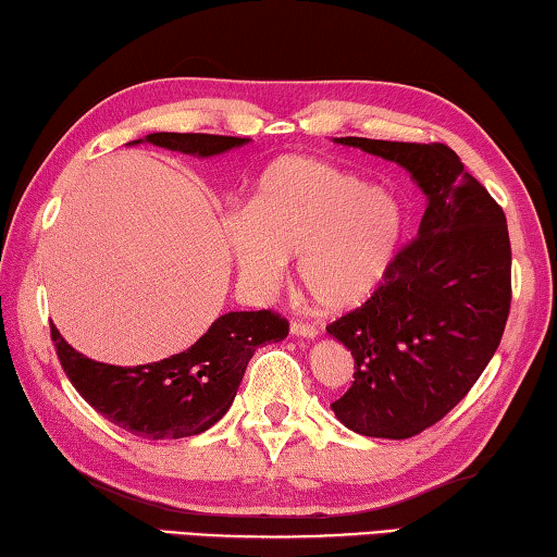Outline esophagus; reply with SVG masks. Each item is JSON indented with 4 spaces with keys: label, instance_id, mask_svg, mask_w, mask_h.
<instances>
[{
    "label": "esophagus",
    "instance_id": "34e87169",
    "mask_svg": "<svg viewBox=\"0 0 557 557\" xmlns=\"http://www.w3.org/2000/svg\"><path fill=\"white\" fill-rule=\"evenodd\" d=\"M290 333L313 339L318 335V327L310 325V323H304V320H294V323H290Z\"/></svg>",
    "mask_w": 557,
    "mask_h": 557
}]
</instances>
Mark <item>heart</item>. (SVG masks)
Segmentation results:
<instances>
[{"mask_svg": "<svg viewBox=\"0 0 557 557\" xmlns=\"http://www.w3.org/2000/svg\"><path fill=\"white\" fill-rule=\"evenodd\" d=\"M406 234L401 198L335 163L286 156L259 175L249 214H232L227 239L242 278L284 284L298 257L300 284L330 313L364 306L392 271Z\"/></svg>", "mask_w": 557, "mask_h": 557, "instance_id": "1", "label": "heart"}]
</instances>
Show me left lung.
<instances>
[{
  "label": "left lung",
  "mask_w": 557,
  "mask_h": 557,
  "mask_svg": "<svg viewBox=\"0 0 557 557\" xmlns=\"http://www.w3.org/2000/svg\"><path fill=\"white\" fill-rule=\"evenodd\" d=\"M394 161L425 193L418 237L384 286L327 333L355 357V382L333 404L349 431L406 441L462 401L502 343L511 308L504 210L450 146L343 136Z\"/></svg>",
  "instance_id": "left-lung-1"
}]
</instances>
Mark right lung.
Instances as JSON below:
<instances>
[{
  "mask_svg": "<svg viewBox=\"0 0 557 557\" xmlns=\"http://www.w3.org/2000/svg\"><path fill=\"white\" fill-rule=\"evenodd\" d=\"M141 141L208 159L237 149L249 139L156 132L129 144ZM286 335L288 320L278 313L242 310L220 315L208 333L181 355L139 367H114L75 352L51 325L58 359L77 394L107 421L149 441L208 431L227 413L257 347L281 343Z\"/></svg>",
  "mask_w": 557,
  "mask_h": 557,
  "instance_id": "obj_1",
  "label": "right lung"
}]
</instances>
